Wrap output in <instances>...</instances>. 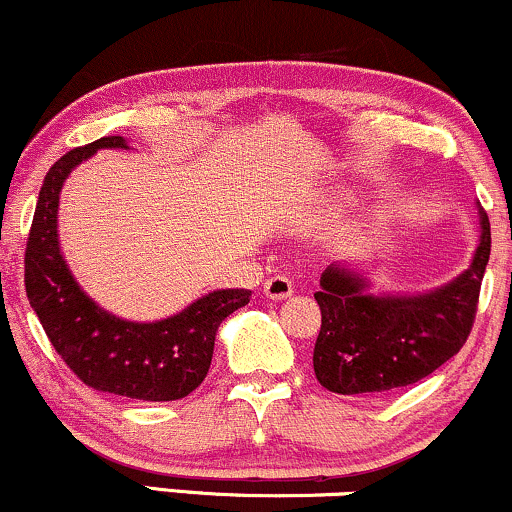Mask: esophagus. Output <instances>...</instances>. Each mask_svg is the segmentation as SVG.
Masks as SVG:
<instances>
[{"mask_svg":"<svg viewBox=\"0 0 512 512\" xmlns=\"http://www.w3.org/2000/svg\"><path fill=\"white\" fill-rule=\"evenodd\" d=\"M292 292H294L292 280H289V277H285V275H275V277H270V280L263 282V294H266L268 299H273V301L289 299Z\"/></svg>","mask_w":512,"mask_h":512,"instance_id":"esophagus-1","label":"esophagus"}]
</instances>
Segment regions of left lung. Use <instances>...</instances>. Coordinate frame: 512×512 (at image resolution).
<instances>
[{
	"label": "left lung",
	"mask_w": 512,
	"mask_h": 512,
	"mask_svg": "<svg viewBox=\"0 0 512 512\" xmlns=\"http://www.w3.org/2000/svg\"><path fill=\"white\" fill-rule=\"evenodd\" d=\"M491 254L489 216L479 208V244L470 268L425 294L375 296L368 277L330 266L315 292L323 325L313 370L334 394H382L432 375L463 349L472 330Z\"/></svg>",
	"instance_id": "1"
}]
</instances>
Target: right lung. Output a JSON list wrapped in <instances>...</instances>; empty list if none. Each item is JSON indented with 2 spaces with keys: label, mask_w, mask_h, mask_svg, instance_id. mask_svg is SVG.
I'll return each instance as SVG.
<instances>
[{
  "label": "right lung",
  "mask_w": 512,
  "mask_h": 512,
  "mask_svg": "<svg viewBox=\"0 0 512 512\" xmlns=\"http://www.w3.org/2000/svg\"><path fill=\"white\" fill-rule=\"evenodd\" d=\"M99 149H128V142L102 137L49 168L25 246V294L56 353L87 387L140 401L185 399L208 375L220 323L249 304L251 292H208L156 323H132L94 304L61 254L56 211L71 170Z\"/></svg>",
  "instance_id": "obj_1"
}]
</instances>
